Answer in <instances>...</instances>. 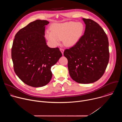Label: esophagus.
Wrapping results in <instances>:
<instances>
[{
	"mask_svg": "<svg viewBox=\"0 0 122 122\" xmlns=\"http://www.w3.org/2000/svg\"><path fill=\"white\" fill-rule=\"evenodd\" d=\"M60 50L61 52V53H62V54L63 55L64 51V50L63 49H62V48H60Z\"/></svg>",
	"mask_w": 122,
	"mask_h": 122,
	"instance_id": "esophagus-1",
	"label": "esophagus"
}]
</instances>
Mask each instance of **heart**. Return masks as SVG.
Segmentation results:
<instances>
[{
	"mask_svg": "<svg viewBox=\"0 0 122 122\" xmlns=\"http://www.w3.org/2000/svg\"><path fill=\"white\" fill-rule=\"evenodd\" d=\"M84 31V25L80 22H67L56 23L52 26V31L46 32V37L54 46L60 44L62 39L68 47L75 45L80 40Z\"/></svg>",
	"mask_w": 122,
	"mask_h": 122,
	"instance_id": "b5f03b06",
	"label": "heart"
}]
</instances>
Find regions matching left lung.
I'll return each mask as SVG.
<instances>
[{"label":"left lung","instance_id":"8db88e82","mask_svg":"<svg viewBox=\"0 0 122 122\" xmlns=\"http://www.w3.org/2000/svg\"><path fill=\"white\" fill-rule=\"evenodd\" d=\"M85 24L84 35L64 56L68 60L69 73L80 83H91L104 74L109 61V41L106 34L96 22L82 18Z\"/></svg>","mask_w":122,"mask_h":122}]
</instances>
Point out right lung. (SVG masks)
<instances>
[{"mask_svg":"<svg viewBox=\"0 0 122 122\" xmlns=\"http://www.w3.org/2000/svg\"><path fill=\"white\" fill-rule=\"evenodd\" d=\"M49 23L41 20L29 23L16 33L13 42L14 71L22 81L34 87L44 86L50 81L51 67L62 56L58 48L47 45L45 28Z\"/></svg>","mask_w":122,"mask_h":122,"instance_id":"obj_1","label":"right lung"}]
</instances>
